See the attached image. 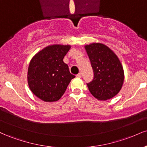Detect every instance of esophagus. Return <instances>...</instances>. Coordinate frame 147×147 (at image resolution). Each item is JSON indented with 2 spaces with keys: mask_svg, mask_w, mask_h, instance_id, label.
I'll use <instances>...</instances> for the list:
<instances>
[{
  "mask_svg": "<svg viewBox=\"0 0 147 147\" xmlns=\"http://www.w3.org/2000/svg\"><path fill=\"white\" fill-rule=\"evenodd\" d=\"M76 77H78V78H80V77H82V73H79L78 75H76Z\"/></svg>",
  "mask_w": 147,
  "mask_h": 147,
  "instance_id": "34e87169",
  "label": "esophagus"
}]
</instances>
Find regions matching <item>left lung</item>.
<instances>
[{
  "label": "left lung",
  "instance_id": "1",
  "mask_svg": "<svg viewBox=\"0 0 147 147\" xmlns=\"http://www.w3.org/2000/svg\"><path fill=\"white\" fill-rule=\"evenodd\" d=\"M94 72V79L87 84L92 95L98 100L114 97L122 89L124 80L123 66L115 53L102 43L84 45Z\"/></svg>",
  "mask_w": 147,
  "mask_h": 147
}]
</instances>
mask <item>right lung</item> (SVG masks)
Segmentation results:
<instances>
[{
  "label": "right lung",
  "mask_w": 147,
  "mask_h": 147,
  "mask_svg": "<svg viewBox=\"0 0 147 147\" xmlns=\"http://www.w3.org/2000/svg\"><path fill=\"white\" fill-rule=\"evenodd\" d=\"M70 48V45H50L32 58L28 70V83L38 98L46 102H57L75 77L63 61Z\"/></svg>",
  "instance_id": "1"
}]
</instances>
